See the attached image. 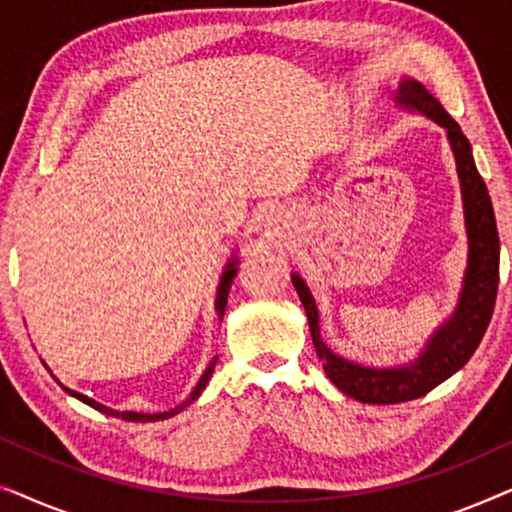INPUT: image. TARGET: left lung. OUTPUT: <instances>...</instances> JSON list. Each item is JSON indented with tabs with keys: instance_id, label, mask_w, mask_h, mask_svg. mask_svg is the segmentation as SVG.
<instances>
[{
	"instance_id": "left-lung-1",
	"label": "left lung",
	"mask_w": 512,
	"mask_h": 512,
	"mask_svg": "<svg viewBox=\"0 0 512 512\" xmlns=\"http://www.w3.org/2000/svg\"><path fill=\"white\" fill-rule=\"evenodd\" d=\"M396 107L403 111H415L431 118L445 130L447 142L457 163V177L461 186V202H464V226L468 240L464 282L457 298V307L429 335L424 347L415 359L401 366L375 368L363 366L345 356L335 354L321 338L319 310L305 279L293 272L291 282L296 286L300 303L305 307L314 349L319 361L324 363V373L342 394L356 398L361 403L391 405L412 401L429 394L433 387L445 382L457 370H461L478 349L485 335L489 319H492L496 289H499V233H496L494 207L489 200L487 186L482 181L473 160V149L468 144L459 123L447 114L436 97L412 76H403L396 90Z\"/></svg>"
}]
</instances>
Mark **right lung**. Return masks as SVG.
Segmentation results:
<instances>
[{
  "mask_svg": "<svg viewBox=\"0 0 512 512\" xmlns=\"http://www.w3.org/2000/svg\"><path fill=\"white\" fill-rule=\"evenodd\" d=\"M237 263H240V261H237V254H233V258H230V261L226 263V268H223V272H221V277H219V286H216L214 310H216V317H219V321L223 319V312H226L228 291H230V284H233V279H235V275H237ZM214 366H216V356H214L212 361H209L207 370H205V373H202V377L198 380V384H195V389L191 391V396H188L184 403L174 405V408H172V410H167V412H132V410H123V412H121V410L109 408V405L97 403L95 398H90V396H86V394H79V391L69 389V387H65V384H60V387L65 389L69 396L79 398V401H83L86 405H90V408L100 410V412H104V415H109V417H121V419H125V422H160V419L174 417V415H177V412H181L184 408H188V405H191L193 401H198L200 394H202V389L207 387L209 377H212V373H214Z\"/></svg>",
  "mask_w": 512,
  "mask_h": 512,
  "instance_id": "right-lung-1",
  "label": "right lung"
}]
</instances>
